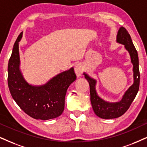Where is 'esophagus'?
<instances>
[{
	"instance_id": "obj_1",
	"label": "esophagus",
	"mask_w": 147,
	"mask_h": 147,
	"mask_svg": "<svg viewBox=\"0 0 147 147\" xmlns=\"http://www.w3.org/2000/svg\"><path fill=\"white\" fill-rule=\"evenodd\" d=\"M83 67L81 64H76L74 67V71H75V73L76 74L77 77H80L82 76V74L83 72Z\"/></svg>"
}]
</instances>
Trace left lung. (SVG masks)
Returning <instances> with one entry per match:
<instances>
[{"mask_svg":"<svg viewBox=\"0 0 147 147\" xmlns=\"http://www.w3.org/2000/svg\"><path fill=\"white\" fill-rule=\"evenodd\" d=\"M117 41L123 44L125 48L129 53L131 62L133 64L134 83L123 96L122 99L119 102L111 103L104 100L99 97L96 92V83L95 79L90 78L88 74L84 73L85 78L87 80L90 86V102L95 115L99 118L104 119H111L122 116L129 109L132 101L135 99L140 86V71L139 61L137 50L129 32L124 27L119 28L117 35Z\"/></svg>","mask_w":147,"mask_h":147,"instance_id":"obj_1","label":"left lung"}]
</instances>
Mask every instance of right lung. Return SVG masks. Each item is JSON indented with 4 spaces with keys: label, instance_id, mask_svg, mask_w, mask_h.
<instances>
[{
    "label": "right lung",
    "instance_id": "1",
    "mask_svg": "<svg viewBox=\"0 0 147 147\" xmlns=\"http://www.w3.org/2000/svg\"><path fill=\"white\" fill-rule=\"evenodd\" d=\"M22 32L14 43L8 63V86L13 99L30 117L48 120L59 117L65 108V98L69 85L76 79L73 67L50 79L46 84L32 86L24 78L20 69L19 42Z\"/></svg>",
    "mask_w": 147,
    "mask_h": 147
}]
</instances>
